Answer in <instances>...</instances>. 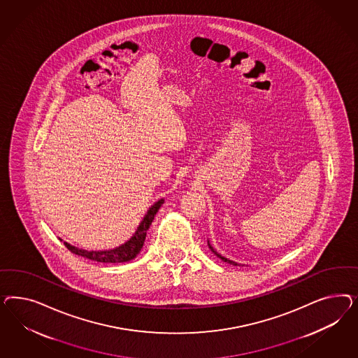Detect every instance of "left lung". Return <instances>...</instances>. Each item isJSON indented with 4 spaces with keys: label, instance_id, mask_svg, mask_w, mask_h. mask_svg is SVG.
I'll return each mask as SVG.
<instances>
[{
    "label": "left lung",
    "instance_id": "8db88e82",
    "mask_svg": "<svg viewBox=\"0 0 358 358\" xmlns=\"http://www.w3.org/2000/svg\"><path fill=\"white\" fill-rule=\"evenodd\" d=\"M208 245H210V244H208ZM210 248H211V250H213V252H214V250H213V247H210ZM214 253H215V255H217V257H219V259H222V260L224 261V262H228V264H231V265H238V264H236V262H234V261L228 260V259H226V257H223V256H220V255H217V252H214Z\"/></svg>",
    "mask_w": 358,
    "mask_h": 358
}]
</instances>
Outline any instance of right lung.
Returning a JSON list of instances; mask_svg holds the SVG:
<instances>
[{
  "mask_svg": "<svg viewBox=\"0 0 358 358\" xmlns=\"http://www.w3.org/2000/svg\"><path fill=\"white\" fill-rule=\"evenodd\" d=\"M164 199H160L159 202H156L153 206L148 210L147 215L143 219L141 226L138 228V231L135 232V235L123 245H120L115 250H77L75 247L69 245L65 243V247L71 250L73 255L85 257L89 260L97 261V262H108V264H118V262H126V261L132 260L138 256V253L141 252V247L144 244L147 231L150 229V226L153 222V217L156 215V213L159 211V208L163 205Z\"/></svg>",
  "mask_w": 358,
  "mask_h": 358,
  "instance_id": "1",
  "label": "right lung"
}]
</instances>
